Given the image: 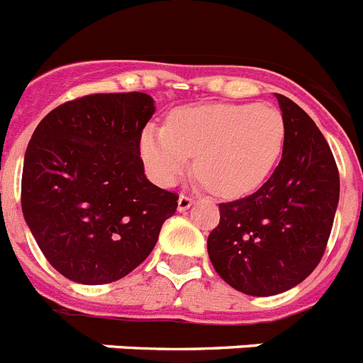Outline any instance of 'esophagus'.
<instances>
[{
	"label": "esophagus",
	"instance_id": "1",
	"mask_svg": "<svg viewBox=\"0 0 363 363\" xmlns=\"http://www.w3.org/2000/svg\"><path fill=\"white\" fill-rule=\"evenodd\" d=\"M193 206V198H189V196H185V194H182V196L178 198V211L179 213H184V211H187L189 207Z\"/></svg>",
	"mask_w": 363,
	"mask_h": 363
}]
</instances>
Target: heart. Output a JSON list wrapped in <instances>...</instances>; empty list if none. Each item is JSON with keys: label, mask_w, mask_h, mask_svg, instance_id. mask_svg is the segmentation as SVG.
Segmentation results:
<instances>
[{"label": "heart", "mask_w": 363, "mask_h": 363, "mask_svg": "<svg viewBox=\"0 0 363 363\" xmlns=\"http://www.w3.org/2000/svg\"><path fill=\"white\" fill-rule=\"evenodd\" d=\"M286 139L281 111L255 104H202L172 111L167 126H147L139 154L148 178L174 185L196 156L202 184L225 198L253 193L272 174Z\"/></svg>", "instance_id": "b5f03b06"}]
</instances>
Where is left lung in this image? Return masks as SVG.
<instances>
[{"mask_svg": "<svg viewBox=\"0 0 363 363\" xmlns=\"http://www.w3.org/2000/svg\"><path fill=\"white\" fill-rule=\"evenodd\" d=\"M277 97L286 139L274 174L257 193L220 203L207 238L216 274L247 296L283 294L320 264L340 200L329 143L306 111Z\"/></svg>", "mask_w": 363, "mask_h": 363, "instance_id": "left-lung-1", "label": "left lung"}]
</instances>
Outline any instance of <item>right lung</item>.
<instances>
[{
	"mask_svg": "<svg viewBox=\"0 0 363 363\" xmlns=\"http://www.w3.org/2000/svg\"><path fill=\"white\" fill-rule=\"evenodd\" d=\"M147 93H97L49 111L23 160L21 211L49 264L80 284L125 277L150 255L178 194L145 176Z\"/></svg>",
	"mask_w": 363,
	"mask_h": 363,
	"instance_id": "obj_1",
	"label": "right lung"
}]
</instances>
